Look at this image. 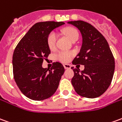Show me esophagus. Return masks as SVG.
<instances>
[{
	"label": "esophagus",
	"instance_id": "1",
	"mask_svg": "<svg viewBox=\"0 0 122 122\" xmlns=\"http://www.w3.org/2000/svg\"><path fill=\"white\" fill-rule=\"evenodd\" d=\"M63 66L65 69H69L71 68V65H69V64H65V65H63Z\"/></svg>",
	"mask_w": 122,
	"mask_h": 122
}]
</instances>
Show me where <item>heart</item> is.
Segmentation results:
<instances>
[{
    "mask_svg": "<svg viewBox=\"0 0 122 122\" xmlns=\"http://www.w3.org/2000/svg\"><path fill=\"white\" fill-rule=\"evenodd\" d=\"M63 34L67 36L71 41H76L79 38V32L74 28L67 27L63 29ZM57 39V35L55 31H51L47 37V43L49 49H54L56 46V41ZM74 53L67 51H60L57 53L56 57L59 61L63 63H67L73 58Z\"/></svg>",
    "mask_w": 122,
    "mask_h": 122,
    "instance_id": "1",
    "label": "heart"
}]
</instances>
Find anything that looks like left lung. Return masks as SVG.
Returning a JSON list of instances; mask_svg holds the SVG:
<instances>
[{"mask_svg":"<svg viewBox=\"0 0 122 122\" xmlns=\"http://www.w3.org/2000/svg\"><path fill=\"white\" fill-rule=\"evenodd\" d=\"M69 24L79 29L82 37L79 53L73 65H83L85 69L71 67L74 76L71 82L79 95L88 98L101 96L111 84L115 69L114 57L105 37L91 24L82 20Z\"/></svg>","mask_w":122,"mask_h":122,"instance_id":"8db88e82","label":"left lung"}]
</instances>
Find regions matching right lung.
<instances>
[{
  "instance_id": "right-lung-1",
  "label": "right lung",
  "mask_w": 122,
  "mask_h": 122,
  "mask_svg": "<svg viewBox=\"0 0 122 122\" xmlns=\"http://www.w3.org/2000/svg\"><path fill=\"white\" fill-rule=\"evenodd\" d=\"M65 23L47 21L35 24L14 51L13 75L20 91L34 100H43L54 94L65 69L59 62L43 69L42 63L51 53L47 37L53 29Z\"/></svg>"
}]
</instances>
